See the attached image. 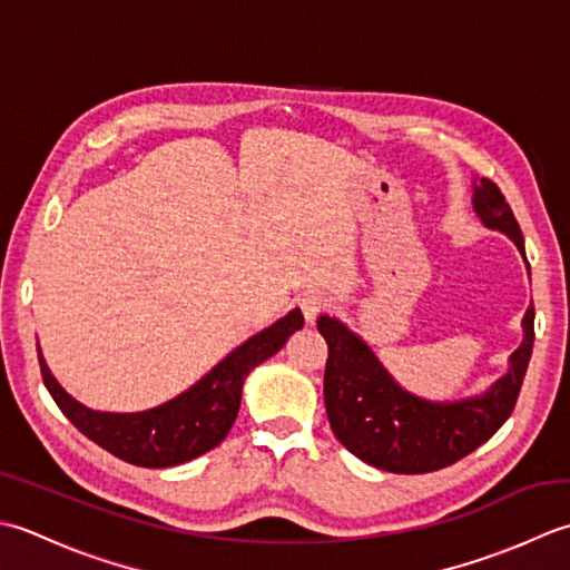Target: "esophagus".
<instances>
[{"instance_id":"esophagus-1","label":"esophagus","mask_w":570,"mask_h":570,"mask_svg":"<svg viewBox=\"0 0 570 570\" xmlns=\"http://www.w3.org/2000/svg\"><path fill=\"white\" fill-rule=\"evenodd\" d=\"M327 307H330V297L320 293V289H312V293H305L299 297V309L307 322H315Z\"/></svg>"}]
</instances>
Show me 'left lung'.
<instances>
[{"mask_svg": "<svg viewBox=\"0 0 570 570\" xmlns=\"http://www.w3.org/2000/svg\"><path fill=\"white\" fill-rule=\"evenodd\" d=\"M474 212L484 226L504 230L524 253V236L512 206L490 179L474 187ZM317 330L330 346L324 366V405L340 443L358 460L396 474L443 470L487 443L512 415L533 350V305L524 315V342L512 366L482 396L431 403L393 381L368 346L332 317Z\"/></svg>", "mask_w": 570, "mask_h": 570, "instance_id": "1", "label": "left lung"}]
</instances>
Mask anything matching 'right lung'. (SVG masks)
<instances>
[{"instance_id": "add662e5", "label": "right lung", "mask_w": 570, "mask_h": 570, "mask_svg": "<svg viewBox=\"0 0 570 570\" xmlns=\"http://www.w3.org/2000/svg\"><path fill=\"white\" fill-rule=\"evenodd\" d=\"M302 312L293 309L273 327L230 352L187 393L145 413L88 411L58 386L39 354L41 379L68 421L110 455L137 468H171L214 450L228 435L230 425L236 423L243 381L250 368L281 352L289 334L302 330Z\"/></svg>"}]
</instances>
